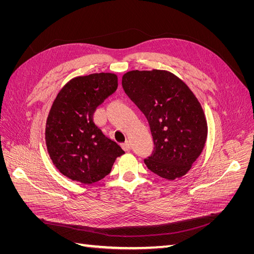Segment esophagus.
<instances>
[{"label": "esophagus", "mask_w": 254, "mask_h": 254, "mask_svg": "<svg viewBox=\"0 0 254 254\" xmlns=\"http://www.w3.org/2000/svg\"><path fill=\"white\" fill-rule=\"evenodd\" d=\"M122 148L124 149L125 151H129V150H130V148H131V144H130V142L126 141L125 143H123V144H122Z\"/></svg>", "instance_id": "34e87169"}]
</instances>
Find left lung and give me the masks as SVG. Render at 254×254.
Listing matches in <instances>:
<instances>
[{"label":"left lung","instance_id":"1","mask_svg":"<svg viewBox=\"0 0 254 254\" xmlns=\"http://www.w3.org/2000/svg\"><path fill=\"white\" fill-rule=\"evenodd\" d=\"M122 86L148 121L155 144L151 156L144 160L148 170L167 180L186 175L207 136L197 97L179 77L164 70L127 72Z\"/></svg>","mask_w":254,"mask_h":254}]
</instances>
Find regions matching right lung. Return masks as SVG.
<instances>
[{
	"mask_svg": "<svg viewBox=\"0 0 254 254\" xmlns=\"http://www.w3.org/2000/svg\"><path fill=\"white\" fill-rule=\"evenodd\" d=\"M118 76H78L60 90L47 120L45 142L57 170L73 181L92 184L111 172L125 151L95 125L97 107L115 92Z\"/></svg>",
	"mask_w": 254,
	"mask_h": 254,
	"instance_id": "1",
	"label": "right lung"
}]
</instances>
